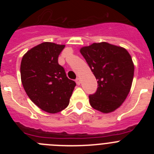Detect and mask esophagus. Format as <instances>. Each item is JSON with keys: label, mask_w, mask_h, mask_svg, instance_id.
<instances>
[{"label": "esophagus", "mask_w": 154, "mask_h": 154, "mask_svg": "<svg viewBox=\"0 0 154 154\" xmlns=\"http://www.w3.org/2000/svg\"><path fill=\"white\" fill-rule=\"evenodd\" d=\"M75 82H76V84H77V85H80V84H81V80H80V79L79 78L76 79H75Z\"/></svg>", "instance_id": "esophagus-1"}]
</instances>
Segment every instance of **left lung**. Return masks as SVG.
I'll list each match as a JSON object with an SVG mask.
<instances>
[{"label":"left lung","instance_id":"1","mask_svg":"<svg viewBox=\"0 0 154 154\" xmlns=\"http://www.w3.org/2000/svg\"><path fill=\"white\" fill-rule=\"evenodd\" d=\"M80 52L98 80L97 91L89 96L91 106L103 113L113 112L131 89L134 64L130 53L107 42L82 47Z\"/></svg>","mask_w":154,"mask_h":154}]
</instances>
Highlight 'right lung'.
<instances>
[{
  "label": "right lung",
  "instance_id": "add662e5",
  "mask_svg": "<svg viewBox=\"0 0 154 154\" xmlns=\"http://www.w3.org/2000/svg\"><path fill=\"white\" fill-rule=\"evenodd\" d=\"M64 48L65 45L43 42L28 50L21 59L24 91L37 106L48 113L61 112L69 106L76 85L58 62Z\"/></svg>",
  "mask_w": 154,
  "mask_h": 154
}]
</instances>
